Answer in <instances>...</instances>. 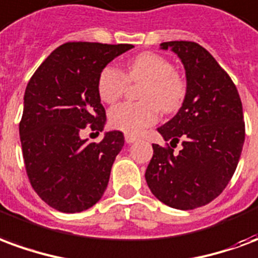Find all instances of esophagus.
I'll use <instances>...</instances> for the list:
<instances>
[{"mask_svg": "<svg viewBox=\"0 0 258 258\" xmlns=\"http://www.w3.org/2000/svg\"><path fill=\"white\" fill-rule=\"evenodd\" d=\"M125 142L127 144H133V142H135V141H138V138L137 137H134V135H130V134H125Z\"/></svg>", "mask_w": 258, "mask_h": 258, "instance_id": "esophagus-1", "label": "esophagus"}]
</instances>
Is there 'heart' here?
Here are the masks:
<instances>
[{
  "instance_id": "obj_1",
  "label": "heart",
  "mask_w": 258,
  "mask_h": 258,
  "mask_svg": "<svg viewBox=\"0 0 258 258\" xmlns=\"http://www.w3.org/2000/svg\"><path fill=\"white\" fill-rule=\"evenodd\" d=\"M130 81L145 83L141 88L142 102H124L109 112V121L125 134L138 135L155 123L159 109L164 113L178 110L186 95V85L174 73L173 64L160 55L141 53L125 68ZM127 79L118 69L106 66L98 77V94L102 101L114 103L125 91Z\"/></svg>"
}]
</instances>
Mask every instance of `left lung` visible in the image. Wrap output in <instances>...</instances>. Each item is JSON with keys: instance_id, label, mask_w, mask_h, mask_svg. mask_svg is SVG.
Wrapping results in <instances>:
<instances>
[{"instance_id": "obj_1", "label": "left lung", "mask_w": 258, "mask_h": 258, "mask_svg": "<svg viewBox=\"0 0 258 258\" xmlns=\"http://www.w3.org/2000/svg\"><path fill=\"white\" fill-rule=\"evenodd\" d=\"M184 64L186 95L177 114L157 131L167 148L153 144L146 168L149 189L164 205L192 210L225 189L238 166L244 121L238 90L209 51L190 41H168ZM181 141L183 149L173 152Z\"/></svg>"}]
</instances>
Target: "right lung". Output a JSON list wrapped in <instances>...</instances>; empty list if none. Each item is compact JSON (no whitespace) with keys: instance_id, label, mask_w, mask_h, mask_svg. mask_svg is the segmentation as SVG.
Masks as SVG:
<instances>
[{"instance_id":"1","label":"right lung","mask_w":258,"mask_h":258,"mask_svg":"<svg viewBox=\"0 0 258 258\" xmlns=\"http://www.w3.org/2000/svg\"><path fill=\"white\" fill-rule=\"evenodd\" d=\"M131 44L66 42L48 56L25 91L19 124L26 171L37 195L62 213H80L99 202L113 162L124 146L121 131L99 144L80 135L85 125L102 131L106 113L98 77Z\"/></svg>"}]
</instances>
